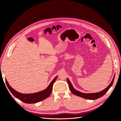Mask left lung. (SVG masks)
I'll use <instances>...</instances> for the list:
<instances>
[{"label": "left lung", "instance_id": "obj_1", "mask_svg": "<svg viewBox=\"0 0 121 121\" xmlns=\"http://www.w3.org/2000/svg\"><path fill=\"white\" fill-rule=\"evenodd\" d=\"M115 76V75H114V76H113V78L112 80L111 83H110V84H109V85L107 88H105L102 91H100V92H96V93H84L80 92V91L76 90L73 87L72 83H71L70 81H69L68 78H67V81L69 84V89H70L71 92L72 93L76 95H77V96L81 97L84 98L85 99H87L94 100V99H97V98H100V97H102V96H104V95L108 92V91L109 90V89L110 88L112 85L113 81H114Z\"/></svg>", "mask_w": 121, "mask_h": 121}]
</instances>
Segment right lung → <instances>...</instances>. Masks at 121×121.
<instances>
[{
    "instance_id": "obj_1",
    "label": "right lung",
    "mask_w": 121,
    "mask_h": 121,
    "mask_svg": "<svg viewBox=\"0 0 121 121\" xmlns=\"http://www.w3.org/2000/svg\"><path fill=\"white\" fill-rule=\"evenodd\" d=\"M57 77V76L54 78L52 81L51 82L45 90L40 91V92L31 94H23L18 92L17 91L13 89L9 85V84L6 80H5V82L8 88L9 89L11 93L13 95V96H15L17 99H20L22 101L25 102V103L35 104L49 97L50 94L52 93L53 85L54 82L56 81Z\"/></svg>"
}]
</instances>
